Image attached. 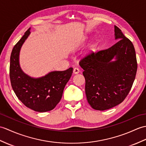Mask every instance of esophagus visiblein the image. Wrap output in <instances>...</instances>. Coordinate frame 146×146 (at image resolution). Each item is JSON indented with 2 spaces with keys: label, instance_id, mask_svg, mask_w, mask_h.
<instances>
[{
  "label": "esophagus",
  "instance_id": "obj_1",
  "mask_svg": "<svg viewBox=\"0 0 146 146\" xmlns=\"http://www.w3.org/2000/svg\"><path fill=\"white\" fill-rule=\"evenodd\" d=\"M80 72V70L78 68H74L73 69V73L74 74H78Z\"/></svg>",
  "mask_w": 146,
  "mask_h": 146
}]
</instances>
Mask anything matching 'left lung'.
<instances>
[{
	"mask_svg": "<svg viewBox=\"0 0 146 146\" xmlns=\"http://www.w3.org/2000/svg\"><path fill=\"white\" fill-rule=\"evenodd\" d=\"M114 33L115 39L119 40L116 43L106 50L91 52L79 63L84 70L88 102L96 110H109L123 102L136 75L133 43L116 25Z\"/></svg>",
	"mask_w": 146,
	"mask_h": 146,
	"instance_id": "1",
	"label": "left lung"
}]
</instances>
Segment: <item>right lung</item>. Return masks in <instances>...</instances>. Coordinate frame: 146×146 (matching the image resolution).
Returning a JSON list of instances; mask_svg holds the SVG:
<instances>
[{
  "mask_svg": "<svg viewBox=\"0 0 146 146\" xmlns=\"http://www.w3.org/2000/svg\"><path fill=\"white\" fill-rule=\"evenodd\" d=\"M30 28L13 47L10 63V78L12 89L20 101L35 111L52 110L60 102L63 90L73 73V68L54 71L45 76L33 78L23 72L19 64L20 48L30 35Z\"/></svg>",
  "mask_w": 146,
  "mask_h": 146,
  "instance_id": "add662e5",
  "label": "right lung"
}]
</instances>
